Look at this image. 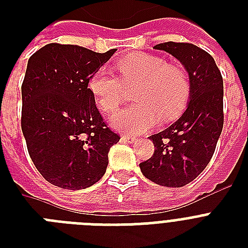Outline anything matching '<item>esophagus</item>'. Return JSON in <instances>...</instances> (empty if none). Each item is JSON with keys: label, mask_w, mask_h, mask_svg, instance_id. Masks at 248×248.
I'll return each instance as SVG.
<instances>
[{"label": "esophagus", "mask_w": 248, "mask_h": 248, "mask_svg": "<svg viewBox=\"0 0 248 248\" xmlns=\"http://www.w3.org/2000/svg\"><path fill=\"white\" fill-rule=\"evenodd\" d=\"M121 139L124 141H127V143H135L136 138L132 135H121Z\"/></svg>", "instance_id": "1"}]
</instances>
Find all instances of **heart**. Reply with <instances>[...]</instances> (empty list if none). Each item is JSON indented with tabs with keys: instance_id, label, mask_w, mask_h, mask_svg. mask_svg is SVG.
Here are the masks:
<instances>
[{
	"instance_id": "b5f03b06",
	"label": "heart",
	"mask_w": 248,
	"mask_h": 248,
	"mask_svg": "<svg viewBox=\"0 0 248 248\" xmlns=\"http://www.w3.org/2000/svg\"><path fill=\"white\" fill-rule=\"evenodd\" d=\"M121 78L108 68H100L89 79V90L105 113H114L124 101L126 86L138 83L135 103L112 118L121 131L140 134L153 127L159 117L170 118L188 103L190 85L179 64L166 63L161 56L132 54L118 62Z\"/></svg>"
}]
</instances>
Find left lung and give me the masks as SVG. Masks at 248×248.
Segmentation results:
<instances>
[{
    "label": "left lung",
    "mask_w": 248,
    "mask_h": 248,
    "mask_svg": "<svg viewBox=\"0 0 248 248\" xmlns=\"http://www.w3.org/2000/svg\"><path fill=\"white\" fill-rule=\"evenodd\" d=\"M155 48L169 52L184 65L190 93L180 118L149 138L155 153L139 166L155 184L180 188L194 180L214 155L224 124L223 77L214 58L196 45L170 41Z\"/></svg>",
    "instance_id": "1"
}]
</instances>
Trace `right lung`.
I'll return each instance as SVG.
<instances>
[{"label": "right lung", "mask_w": 248, "mask_h": 248, "mask_svg": "<svg viewBox=\"0 0 248 248\" xmlns=\"http://www.w3.org/2000/svg\"><path fill=\"white\" fill-rule=\"evenodd\" d=\"M116 52L48 44L28 60L21 85V131L36 169L51 184L78 190L100 180L120 136L103 120L90 77Z\"/></svg>", "instance_id": "1"}]
</instances>
